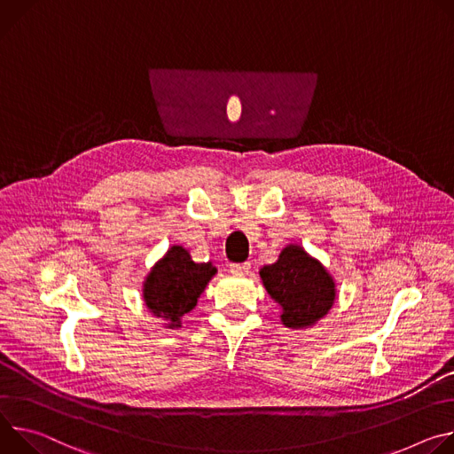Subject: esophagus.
<instances>
[{
    "instance_id": "esophagus-1",
    "label": "esophagus",
    "mask_w": 454,
    "mask_h": 454,
    "mask_svg": "<svg viewBox=\"0 0 454 454\" xmlns=\"http://www.w3.org/2000/svg\"><path fill=\"white\" fill-rule=\"evenodd\" d=\"M229 270H231V274L245 276V274H248V270H250V263H231V265H229Z\"/></svg>"
}]
</instances>
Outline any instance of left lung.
I'll return each mask as SVG.
<instances>
[{
  "mask_svg": "<svg viewBox=\"0 0 454 454\" xmlns=\"http://www.w3.org/2000/svg\"><path fill=\"white\" fill-rule=\"evenodd\" d=\"M270 297L283 309L288 328H307L328 314L335 301V283L326 269L299 245H286L279 260L260 270Z\"/></svg>",
  "mask_w": 454,
  "mask_h": 454,
  "instance_id": "1",
  "label": "left lung"
}]
</instances>
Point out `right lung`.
Returning a JSON list of instances; mask_svg holds the SVG:
<instances>
[{"label":"right lung","instance_id":"right-lung-1","mask_svg":"<svg viewBox=\"0 0 454 454\" xmlns=\"http://www.w3.org/2000/svg\"><path fill=\"white\" fill-rule=\"evenodd\" d=\"M215 274L216 267L194 263L184 247L173 245L145 278V307L168 321V328H178L180 319L196 307L200 294Z\"/></svg>","mask_w":454,"mask_h":454}]
</instances>
